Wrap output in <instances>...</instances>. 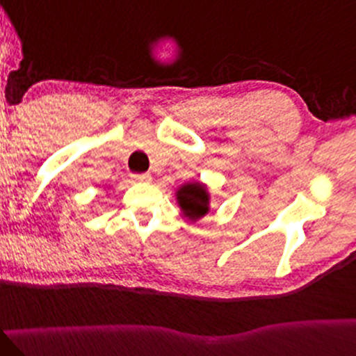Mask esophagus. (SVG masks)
<instances>
[{
  "instance_id": "esophagus-1",
  "label": "esophagus",
  "mask_w": 356,
  "mask_h": 356,
  "mask_svg": "<svg viewBox=\"0 0 356 356\" xmlns=\"http://www.w3.org/2000/svg\"><path fill=\"white\" fill-rule=\"evenodd\" d=\"M133 179H134V181H139V183H147V181H151V175L149 173L133 175Z\"/></svg>"
}]
</instances>
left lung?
I'll use <instances>...</instances> for the list:
<instances>
[{"mask_svg":"<svg viewBox=\"0 0 356 356\" xmlns=\"http://www.w3.org/2000/svg\"><path fill=\"white\" fill-rule=\"evenodd\" d=\"M177 203L181 215L190 222H198L210 211L209 186L202 181H188L178 186Z\"/></svg>","mask_w":356,"mask_h":356,"instance_id":"1","label":"left lung"}]
</instances>
